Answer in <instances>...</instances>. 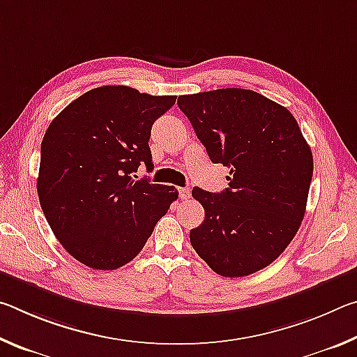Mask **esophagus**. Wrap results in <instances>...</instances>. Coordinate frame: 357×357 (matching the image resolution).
Returning a JSON list of instances; mask_svg holds the SVG:
<instances>
[{"mask_svg":"<svg viewBox=\"0 0 357 357\" xmlns=\"http://www.w3.org/2000/svg\"><path fill=\"white\" fill-rule=\"evenodd\" d=\"M178 192H179L181 200H187V198H190V190L185 189V187H181V189H178Z\"/></svg>","mask_w":357,"mask_h":357,"instance_id":"34e87169","label":"esophagus"}]
</instances>
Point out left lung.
Listing matches in <instances>:
<instances>
[{"mask_svg": "<svg viewBox=\"0 0 357 357\" xmlns=\"http://www.w3.org/2000/svg\"><path fill=\"white\" fill-rule=\"evenodd\" d=\"M178 105L209 159L229 168L223 192L193 187L204 222L190 244L219 275L257 273L279 258L304 219L312 149L285 107L250 89L179 96Z\"/></svg>", "mask_w": 357, "mask_h": 357, "instance_id": "1", "label": "left lung"}]
</instances>
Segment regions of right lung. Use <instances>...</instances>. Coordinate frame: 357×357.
<instances>
[{"label": "right lung", "instance_id": "1", "mask_svg": "<svg viewBox=\"0 0 357 357\" xmlns=\"http://www.w3.org/2000/svg\"><path fill=\"white\" fill-rule=\"evenodd\" d=\"M174 102L176 96L100 86L48 126L38 195L53 234L77 261L100 271L128 264L178 198L173 185L134 174L142 164L153 168L151 128Z\"/></svg>", "mask_w": 357, "mask_h": 357}]
</instances>
